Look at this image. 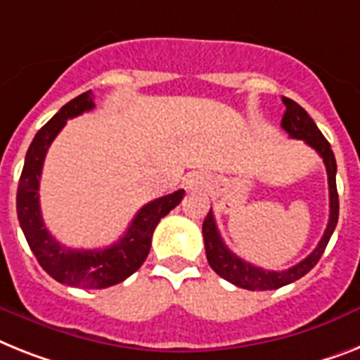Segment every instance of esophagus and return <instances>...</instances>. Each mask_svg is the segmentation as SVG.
Masks as SVG:
<instances>
[{
	"mask_svg": "<svg viewBox=\"0 0 360 360\" xmlns=\"http://www.w3.org/2000/svg\"><path fill=\"white\" fill-rule=\"evenodd\" d=\"M202 186H204V180H202L200 174H189V176H187V180H186L187 189L195 191V189H200Z\"/></svg>",
	"mask_w": 360,
	"mask_h": 360,
	"instance_id": "obj_1",
	"label": "esophagus"
}]
</instances>
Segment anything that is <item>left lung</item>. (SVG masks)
Segmentation results:
<instances>
[{
	"instance_id": "obj_1",
	"label": "left lung",
	"mask_w": 360,
	"mask_h": 360,
	"mask_svg": "<svg viewBox=\"0 0 360 360\" xmlns=\"http://www.w3.org/2000/svg\"><path fill=\"white\" fill-rule=\"evenodd\" d=\"M285 114L281 120V129L289 134L294 139H304L309 147H313L316 153L320 154V158L326 163V171H328V184H329V222L328 228L323 231L322 239H320L319 246L314 248L311 254L305 257L304 261H300L298 265L290 266L287 270H265L261 266H255L252 263H246L245 259H240L239 255L230 252L224 240H222L219 228L215 224V217L213 212L204 219L202 224V236H204V246H206V257L207 263L215 270L217 274L224 278L230 283L237 285L240 289L248 290H272L280 289L283 285H289L292 281L300 280L302 276H305L309 270L313 269L322 257L326 246H328L329 239L333 236L335 228H337L338 221V193H337V162H335V154L331 150V145L323 134L320 132L319 127L314 124V121L309 117L298 103H294L292 99L283 97Z\"/></svg>"
}]
</instances>
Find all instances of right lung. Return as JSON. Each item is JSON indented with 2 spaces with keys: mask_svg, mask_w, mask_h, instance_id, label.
<instances>
[{
  "mask_svg": "<svg viewBox=\"0 0 360 360\" xmlns=\"http://www.w3.org/2000/svg\"><path fill=\"white\" fill-rule=\"evenodd\" d=\"M91 90L80 94L62 106L37 132L25 154L22 176L18 184L16 212L27 243L40 266L58 283L80 289H106L124 281L147 259L154 228L184 198V189L145 204L130 222L129 230L117 243L101 250H75L60 245L47 231L40 212V174L47 148L64 129L68 120L94 108Z\"/></svg>",
  "mask_w": 360,
  "mask_h": 360,
  "instance_id": "add662e5",
  "label": "right lung"
}]
</instances>
